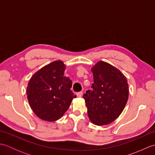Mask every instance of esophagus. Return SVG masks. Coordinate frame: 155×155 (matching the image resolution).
<instances>
[{"label": "esophagus", "mask_w": 155, "mask_h": 155, "mask_svg": "<svg viewBox=\"0 0 155 155\" xmlns=\"http://www.w3.org/2000/svg\"><path fill=\"white\" fill-rule=\"evenodd\" d=\"M77 97H81L83 96V92L81 91V92H78V93H77Z\"/></svg>", "instance_id": "34e87169"}]
</instances>
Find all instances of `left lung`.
<instances>
[{
    "mask_svg": "<svg viewBox=\"0 0 155 155\" xmlns=\"http://www.w3.org/2000/svg\"><path fill=\"white\" fill-rule=\"evenodd\" d=\"M93 90L83 95L88 118L92 123L103 126L120 116L128 98L127 77L114 66L100 61L91 68Z\"/></svg>",
    "mask_w": 155,
    "mask_h": 155,
    "instance_id": "1",
    "label": "left lung"
}]
</instances>
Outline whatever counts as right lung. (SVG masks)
<instances>
[{
  "label": "right lung",
  "instance_id": "add662e5",
  "mask_svg": "<svg viewBox=\"0 0 155 155\" xmlns=\"http://www.w3.org/2000/svg\"><path fill=\"white\" fill-rule=\"evenodd\" d=\"M65 69L63 61H55L36 72L28 82V103L32 111L42 120H58L76 97L71 91V80L64 76Z\"/></svg>",
  "mask_w": 155,
  "mask_h": 155
}]
</instances>
